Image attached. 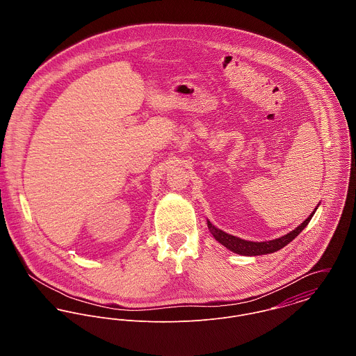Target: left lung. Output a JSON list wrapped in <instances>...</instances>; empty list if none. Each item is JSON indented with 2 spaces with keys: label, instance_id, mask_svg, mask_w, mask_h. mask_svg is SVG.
I'll return each mask as SVG.
<instances>
[{
  "label": "left lung",
  "instance_id": "obj_1",
  "mask_svg": "<svg viewBox=\"0 0 356 356\" xmlns=\"http://www.w3.org/2000/svg\"><path fill=\"white\" fill-rule=\"evenodd\" d=\"M319 207V204L316 205ZM316 208L311 212V215L305 219L303 223H300L295 230L289 232L288 234L285 236H281L280 238H274V240H270V241H261V243H257V241H248V240H243L240 237H236V236H232L218 227H215L208 219H207V225H208V229L211 232V234L213 236V238L222 244L223 247H226L227 250H230L234 254H243V256H257V254H273V252H277L280 251L281 248H284L285 245H288L291 241H293L305 229V226L309 223L311 218L314 216Z\"/></svg>",
  "mask_w": 356,
  "mask_h": 356
}]
</instances>
